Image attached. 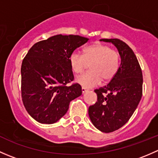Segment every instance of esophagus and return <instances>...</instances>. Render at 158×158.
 <instances>
[{"label": "esophagus", "instance_id": "34e87169", "mask_svg": "<svg viewBox=\"0 0 158 158\" xmlns=\"http://www.w3.org/2000/svg\"><path fill=\"white\" fill-rule=\"evenodd\" d=\"M87 91H88V89H86L85 88H84V87H82V94H84V93H85V92H86Z\"/></svg>", "mask_w": 158, "mask_h": 158}]
</instances>
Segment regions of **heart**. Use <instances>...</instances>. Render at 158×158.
<instances>
[{
    "instance_id": "b5f03b06",
    "label": "heart",
    "mask_w": 158,
    "mask_h": 158,
    "mask_svg": "<svg viewBox=\"0 0 158 158\" xmlns=\"http://www.w3.org/2000/svg\"><path fill=\"white\" fill-rule=\"evenodd\" d=\"M69 62L72 71L80 73L90 64L91 71L78 76L76 82L85 88H93L103 80L108 82L115 76L119 69V57L109 46L95 44L83 49V55L73 52Z\"/></svg>"
}]
</instances>
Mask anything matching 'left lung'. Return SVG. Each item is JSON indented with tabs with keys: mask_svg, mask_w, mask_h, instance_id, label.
Instances as JSON below:
<instances>
[{
	"mask_svg": "<svg viewBox=\"0 0 158 158\" xmlns=\"http://www.w3.org/2000/svg\"><path fill=\"white\" fill-rule=\"evenodd\" d=\"M111 43L118 51L121 64L107 85L95 89L98 99L89 106V115L94 126L105 133L122 128L128 122L142 96L143 76L133 50L118 39H101Z\"/></svg>",
	"mask_w": 158,
	"mask_h": 158,
	"instance_id": "1",
	"label": "left lung"
}]
</instances>
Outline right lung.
<instances>
[{"label":"right lung","mask_w":158,"mask_h":158,"mask_svg":"<svg viewBox=\"0 0 158 158\" xmlns=\"http://www.w3.org/2000/svg\"><path fill=\"white\" fill-rule=\"evenodd\" d=\"M89 39L58 34L35 44L21 66V95L29 114L42 124H53L65 115L72 100L82 95L73 80L69 57Z\"/></svg>","instance_id":"add662e5"}]
</instances>
